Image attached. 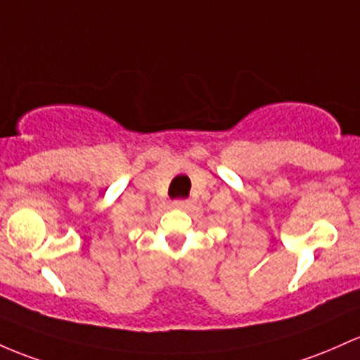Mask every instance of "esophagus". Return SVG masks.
I'll return each mask as SVG.
<instances>
[{
    "label": "esophagus",
    "instance_id": "obj_1",
    "mask_svg": "<svg viewBox=\"0 0 360 360\" xmlns=\"http://www.w3.org/2000/svg\"><path fill=\"white\" fill-rule=\"evenodd\" d=\"M172 205L176 208H188L189 205H191V201H189V200H174Z\"/></svg>",
    "mask_w": 360,
    "mask_h": 360
}]
</instances>
